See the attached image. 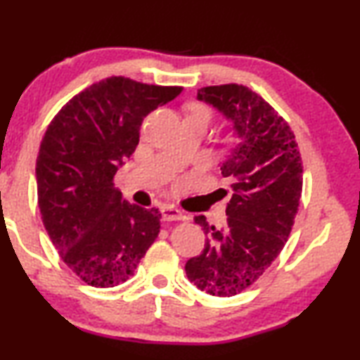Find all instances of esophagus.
I'll list each match as a JSON object with an SVG mask.
<instances>
[{
  "instance_id": "obj_1",
  "label": "esophagus",
  "mask_w": 360,
  "mask_h": 360,
  "mask_svg": "<svg viewBox=\"0 0 360 360\" xmlns=\"http://www.w3.org/2000/svg\"><path fill=\"white\" fill-rule=\"evenodd\" d=\"M161 215H163V220L166 221H176L184 219V214L173 205H165L163 209H161Z\"/></svg>"
}]
</instances>
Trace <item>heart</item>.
Masks as SVG:
<instances>
[{"instance_id":"1","label":"heart","mask_w":360,"mask_h":360,"mask_svg":"<svg viewBox=\"0 0 360 360\" xmlns=\"http://www.w3.org/2000/svg\"><path fill=\"white\" fill-rule=\"evenodd\" d=\"M205 117L210 120V110L205 108V105H192L191 108V112H189V117Z\"/></svg>"}]
</instances>
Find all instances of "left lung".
I'll list each match as a JSON object with an SVG mask.
<instances>
[{"label": "left lung", "mask_w": 360, "mask_h": 360, "mask_svg": "<svg viewBox=\"0 0 360 360\" xmlns=\"http://www.w3.org/2000/svg\"><path fill=\"white\" fill-rule=\"evenodd\" d=\"M197 99L224 114L241 141L220 168L231 182L229 219L215 229L204 215L195 217L207 241L202 255L186 262V274L210 295L231 297L259 279L285 246L300 204L303 166L288 124L255 91L233 83L207 86Z\"/></svg>", "instance_id": "1"}]
</instances>
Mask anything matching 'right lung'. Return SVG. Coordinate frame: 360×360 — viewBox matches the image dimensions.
<instances>
[{
  "label": "right lung",
  "mask_w": 360,
  "mask_h": 360,
  "mask_svg": "<svg viewBox=\"0 0 360 360\" xmlns=\"http://www.w3.org/2000/svg\"><path fill=\"white\" fill-rule=\"evenodd\" d=\"M181 91L105 78L70 99L45 131L35 166L42 221L88 285L127 281L158 236V209L129 204L114 176L139 145L143 119Z\"/></svg>",
  "instance_id": "obj_1"
}]
</instances>
